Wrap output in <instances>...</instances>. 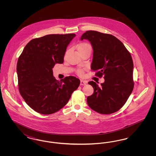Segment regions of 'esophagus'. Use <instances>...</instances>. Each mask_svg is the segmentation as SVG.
I'll list each match as a JSON object with an SVG mask.
<instances>
[{
	"label": "esophagus",
	"instance_id": "esophagus-1",
	"mask_svg": "<svg viewBox=\"0 0 156 156\" xmlns=\"http://www.w3.org/2000/svg\"><path fill=\"white\" fill-rule=\"evenodd\" d=\"M87 83V81H83V80H81L80 85H85Z\"/></svg>",
	"mask_w": 156,
	"mask_h": 156
}]
</instances>
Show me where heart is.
Segmentation results:
<instances>
[{
    "mask_svg": "<svg viewBox=\"0 0 156 156\" xmlns=\"http://www.w3.org/2000/svg\"><path fill=\"white\" fill-rule=\"evenodd\" d=\"M90 47V45L87 43H82L81 44L78 45V50H83V49H85V48H89ZM76 73L80 75H82L84 73V69H82V68H78L76 70Z\"/></svg>",
    "mask_w": 156,
    "mask_h": 156,
    "instance_id": "heart-1",
    "label": "heart"
}]
</instances>
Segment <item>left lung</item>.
<instances>
[{"mask_svg":"<svg viewBox=\"0 0 156 156\" xmlns=\"http://www.w3.org/2000/svg\"><path fill=\"white\" fill-rule=\"evenodd\" d=\"M87 39L93 47L91 69L95 76H104L99 87L89 81L94 93L87 97V103L94 111L108 115L118 111L127 101L134 88L133 62L131 54L116 37L109 34L89 30L81 40Z\"/></svg>","mask_w":156,"mask_h":156,"instance_id":"1","label":"left lung"}]
</instances>
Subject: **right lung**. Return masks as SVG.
<instances>
[{
    "label": "right lung",
    "mask_w": 156,
    "mask_h": 156,
    "mask_svg": "<svg viewBox=\"0 0 156 156\" xmlns=\"http://www.w3.org/2000/svg\"><path fill=\"white\" fill-rule=\"evenodd\" d=\"M75 34H48L36 38L25 46L17 63L20 94L31 109L43 115L58 111L80 84L75 76L57 80L55 64H62L67 46Z\"/></svg>",
    "instance_id": "1"
}]
</instances>
